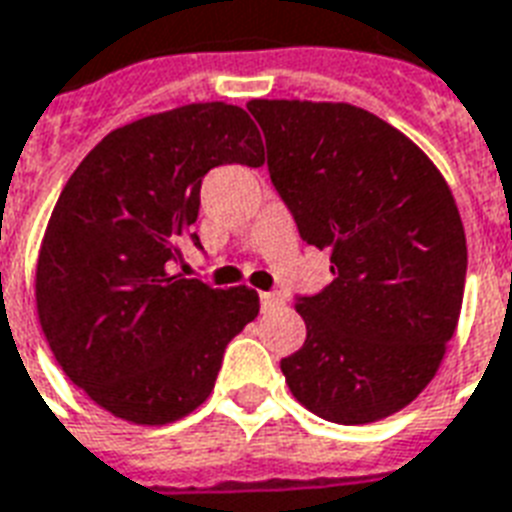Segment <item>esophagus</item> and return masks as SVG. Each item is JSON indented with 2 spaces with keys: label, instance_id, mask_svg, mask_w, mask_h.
Returning a JSON list of instances; mask_svg holds the SVG:
<instances>
[{
  "label": "esophagus",
  "instance_id": "obj_1",
  "mask_svg": "<svg viewBox=\"0 0 512 512\" xmlns=\"http://www.w3.org/2000/svg\"><path fill=\"white\" fill-rule=\"evenodd\" d=\"M282 303V295H276V292H260V306L263 308H273Z\"/></svg>",
  "mask_w": 512,
  "mask_h": 512
}]
</instances>
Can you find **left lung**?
Returning <instances> with one entry per match:
<instances>
[{
  "label": "left lung",
  "instance_id": "8db88e82",
  "mask_svg": "<svg viewBox=\"0 0 512 512\" xmlns=\"http://www.w3.org/2000/svg\"><path fill=\"white\" fill-rule=\"evenodd\" d=\"M276 193L335 279L295 300L306 341L282 373L335 424L403 411L459 322L467 241L438 166L395 126L343 101L252 99Z\"/></svg>",
  "mask_w": 512,
  "mask_h": 512
}]
</instances>
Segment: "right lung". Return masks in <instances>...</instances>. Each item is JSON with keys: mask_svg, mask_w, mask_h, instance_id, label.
I'll return each mask as SVG.
<instances>
[{"mask_svg": "<svg viewBox=\"0 0 512 512\" xmlns=\"http://www.w3.org/2000/svg\"><path fill=\"white\" fill-rule=\"evenodd\" d=\"M222 163H265L244 109L204 101L158 112L104 136L50 214L34 279L39 325L69 381L117 419L161 427L195 411L230 338L260 311L249 287L169 273L206 171Z\"/></svg>", "mask_w": 512, "mask_h": 512, "instance_id": "right-lung-1", "label": "right lung"}]
</instances>
